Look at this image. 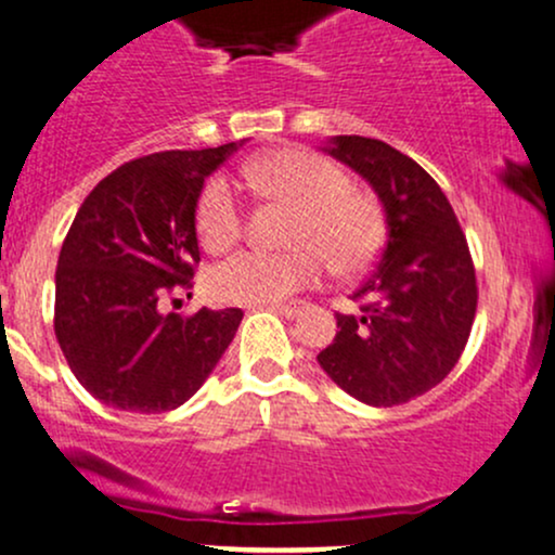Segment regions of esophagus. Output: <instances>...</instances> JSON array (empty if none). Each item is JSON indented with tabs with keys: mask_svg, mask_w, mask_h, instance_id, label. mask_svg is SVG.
I'll list each match as a JSON object with an SVG mask.
<instances>
[{
	"mask_svg": "<svg viewBox=\"0 0 555 555\" xmlns=\"http://www.w3.org/2000/svg\"><path fill=\"white\" fill-rule=\"evenodd\" d=\"M266 308L284 313V317H295L300 311V302H266Z\"/></svg>",
	"mask_w": 555,
	"mask_h": 555,
	"instance_id": "1",
	"label": "esophagus"
}]
</instances>
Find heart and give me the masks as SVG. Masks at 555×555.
Here are the masks:
<instances>
[{
  "label": "heart",
  "instance_id": "heart-1",
  "mask_svg": "<svg viewBox=\"0 0 555 555\" xmlns=\"http://www.w3.org/2000/svg\"><path fill=\"white\" fill-rule=\"evenodd\" d=\"M244 178L266 199L295 207L287 253H236L207 273L215 302H276L322 276L324 262L337 276L366 271L385 242V212L370 191L306 149H284L244 167ZM196 231L209 253H225L242 238L244 207L236 185L212 175L196 202Z\"/></svg>",
  "mask_w": 555,
  "mask_h": 555
}]
</instances>
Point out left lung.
<instances>
[{
    "label": "left lung",
    "instance_id": "8db88e82",
    "mask_svg": "<svg viewBox=\"0 0 555 555\" xmlns=\"http://www.w3.org/2000/svg\"><path fill=\"white\" fill-rule=\"evenodd\" d=\"M324 151L375 189L388 242L353 293L361 311L337 313L319 364L364 404H404L444 380L468 343L478 300L468 242L439 183L393 145L335 135Z\"/></svg>",
    "mask_w": 555,
    "mask_h": 555
}]
</instances>
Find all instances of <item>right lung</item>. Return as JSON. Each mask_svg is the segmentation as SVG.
<instances>
[{
  "instance_id": "add662e5",
  "label": "right lung",
  "mask_w": 555,
  "mask_h": 555,
  "mask_svg": "<svg viewBox=\"0 0 555 555\" xmlns=\"http://www.w3.org/2000/svg\"><path fill=\"white\" fill-rule=\"evenodd\" d=\"M242 143L162 151L127 162L81 202L55 271V337L77 380L125 412L189 401L225 353L242 308L194 317L159 300L191 287L199 262L196 202Z\"/></svg>"
}]
</instances>
